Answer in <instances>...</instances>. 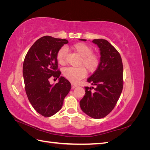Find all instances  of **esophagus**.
<instances>
[{"mask_svg": "<svg viewBox=\"0 0 150 150\" xmlns=\"http://www.w3.org/2000/svg\"><path fill=\"white\" fill-rule=\"evenodd\" d=\"M71 86H72V88H76V87H78V85L77 84H73V83H72L71 84Z\"/></svg>", "mask_w": 150, "mask_h": 150, "instance_id": "esophagus-1", "label": "esophagus"}]
</instances>
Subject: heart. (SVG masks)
<instances>
[{"mask_svg": "<svg viewBox=\"0 0 150 150\" xmlns=\"http://www.w3.org/2000/svg\"><path fill=\"white\" fill-rule=\"evenodd\" d=\"M71 49L81 57L78 64L81 66L66 67L63 70V75L72 83H77L87 74L85 67L91 73L96 71L100 63V59L97 54L93 53V48L86 43H76L71 46ZM66 57V48H60L56 54L58 62L61 65L65 64Z\"/></svg>", "mask_w": 150, "mask_h": 150, "instance_id": "b5f03b06", "label": "heart"}]
</instances>
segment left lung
Here are the masks:
<instances>
[{
  "label": "left lung",
  "instance_id": "8db88e82",
  "mask_svg": "<svg viewBox=\"0 0 150 150\" xmlns=\"http://www.w3.org/2000/svg\"><path fill=\"white\" fill-rule=\"evenodd\" d=\"M93 42L98 45L101 54L98 69L88 79L95 88L84 87L85 96L79 103L86 115L100 119L110 114L120 97L123 88V66L120 53L108 40L94 39Z\"/></svg>",
  "mask_w": 150,
  "mask_h": 150
}]
</instances>
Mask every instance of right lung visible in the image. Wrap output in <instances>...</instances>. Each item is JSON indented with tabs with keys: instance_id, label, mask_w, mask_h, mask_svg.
Segmentation results:
<instances>
[{
	"instance_id": "right-lung-1",
	"label": "right lung",
	"mask_w": 150,
	"mask_h": 150,
	"mask_svg": "<svg viewBox=\"0 0 150 150\" xmlns=\"http://www.w3.org/2000/svg\"><path fill=\"white\" fill-rule=\"evenodd\" d=\"M68 40L51 36L38 39L27 52L23 63V77L27 96L34 110L44 117L59 111L71 88L69 81L59 77L56 54ZM50 77L59 78L52 86Z\"/></svg>"
}]
</instances>
